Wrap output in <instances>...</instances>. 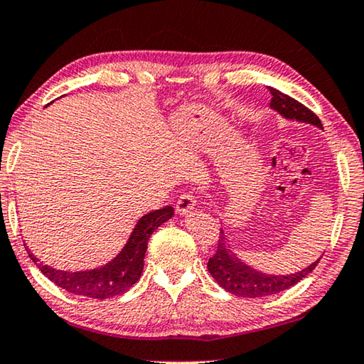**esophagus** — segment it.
<instances>
[{"label": "esophagus", "instance_id": "34e87169", "mask_svg": "<svg viewBox=\"0 0 364 364\" xmlns=\"http://www.w3.org/2000/svg\"><path fill=\"white\" fill-rule=\"evenodd\" d=\"M195 205H197V198L192 193H182L176 203V210L178 215H187L195 208Z\"/></svg>", "mask_w": 364, "mask_h": 364}]
</instances>
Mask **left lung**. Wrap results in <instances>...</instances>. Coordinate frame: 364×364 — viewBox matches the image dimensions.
Wrapping results in <instances>:
<instances>
[{"instance_id":"1","label":"left lung","mask_w":364,"mask_h":364,"mask_svg":"<svg viewBox=\"0 0 364 364\" xmlns=\"http://www.w3.org/2000/svg\"><path fill=\"white\" fill-rule=\"evenodd\" d=\"M268 89H270L273 96L270 107L278 112L283 119L314 125L322 130L321 120L306 105L298 102L293 97H289L288 94L278 91L275 87ZM318 260H321V257L316 262H312L307 268H303V270L294 273H288V275L264 273L247 265L245 262H240V259H237L232 254V250L228 245L225 231L221 229L220 239H218L216 254L208 260V272L221 288H225L226 291L234 296H239V298H264V296L282 293L284 289L294 287L296 283H299L301 279L306 278L314 270Z\"/></svg>"}]
</instances>
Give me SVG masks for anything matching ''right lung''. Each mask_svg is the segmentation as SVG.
Here are the masks:
<instances>
[{"mask_svg": "<svg viewBox=\"0 0 364 364\" xmlns=\"http://www.w3.org/2000/svg\"><path fill=\"white\" fill-rule=\"evenodd\" d=\"M172 216H174L172 206H166L163 210L151 211V213L141 216L133 228L124 249L105 265L91 268V270H57V268L38 264L37 257H33L31 252L27 254L50 282L66 289L68 293L92 299H109L125 293L138 282L143 272L144 254H146L151 234Z\"/></svg>", "mask_w": 364, "mask_h": 364, "instance_id": "1", "label": "right lung"}]
</instances>
